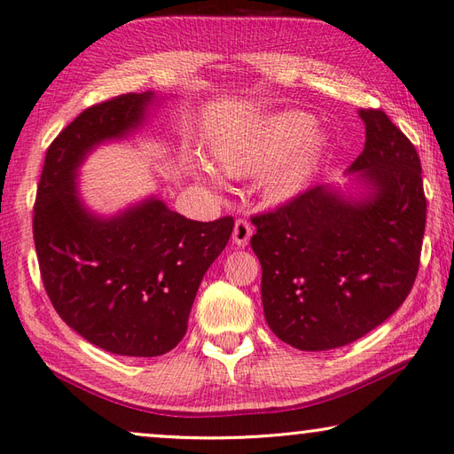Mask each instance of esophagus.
<instances>
[{"mask_svg": "<svg viewBox=\"0 0 454 454\" xmlns=\"http://www.w3.org/2000/svg\"><path fill=\"white\" fill-rule=\"evenodd\" d=\"M253 235V227L247 219H237L235 227H233V243L237 247H247L248 240H251Z\"/></svg>", "mask_w": 454, "mask_h": 454, "instance_id": "34e87169", "label": "esophagus"}]
</instances>
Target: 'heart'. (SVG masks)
I'll use <instances>...</instances> for the list:
<instances>
[{"mask_svg": "<svg viewBox=\"0 0 454 454\" xmlns=\"http://www.w3.org/2000/svg\"><path fill=\"white\" fill-rule=\"evenodd\" d=\"M327 149V137L313 129L303 111H282L240 127L214 145L217 164L229 176H256L258 192L268 203H286L308 188ZM188 168L214 186L223 176L200 156H190Z\"/></svg>", "mask_w": 454, "mask_h": 454, "instance_id": "heart-1", "label": "heart"}]
</instances>
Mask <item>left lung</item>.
I'll list each match as a JSON object with an SVG mask.
<instances>
[{
	"label": "left lung",
	"instance_id": "8db88e82",
	"mask_svg": "<svg viewBox=\"0 0 454 454\" xmlns=\"http://www.w3.org/2000/svg\"><path fill=\"white\" fill-rule=\"evenodd\" d=\"M358 115L366 143L348 172H360L366 198L316 186L253 217L266 323L300 350L366 335L405 301L419 270L427 217L419 154L382 109Z\"/></svg>",
	"mask_w": 454,
	"mask_h": 454
}]
</instances>
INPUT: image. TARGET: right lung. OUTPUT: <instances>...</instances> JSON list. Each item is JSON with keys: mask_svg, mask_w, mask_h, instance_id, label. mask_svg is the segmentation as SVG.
I'll list each match as a JSON object with an SVG mask.
<instances>
[{"mask_svg": "<svg viewBox=\"0 0 454 454\" xmlns=\"http://www.w3.org/2000/svg\"><path fill=\"white\" fill-rule=\"evenodd\" d=\"M154 94H123L82 111L44 156L33 237L44 290L62 321L104 350L160 356L186 335L203 274L223 251L233 217L209 223L151 198L115 217L82 206L76 170L96 145L143 123Z\"/></svg>", "mask_w": 454, "mask_h": 454, "instance_id": "right-lung-1", "label": "right lung"}]
</instances>
